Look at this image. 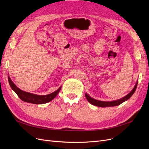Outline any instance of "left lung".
<instances>
[{
    "instance_id": "1",
    "label": "left lung",
    "mask_w": 149,
    "mask_h": 149,
    "mask_svg": "<svg viewBox=\"0 0 149 149\" xmlns=\"http://www.w3.org/2000/svg\"><path fill=\"white\" fill-rule=\"evenodd\" d=\"M137 83H138V82H137L136 86H135V87L132 89V91L130 92V93H129L127 95H126L123 98L120 99V100H116V101H110V102H107V101L106 102V101H101L96 100H94V99L89 96L86 93L85 94V96H86V97L87 100L88 101V102L89 103H91V104H93V105L96 106H98V107H110V106H118V105L120 104L123 103V102L128 100L132 96V94L134 93V92L136 91V88H137Z\"/></svg>"
}]
</instances>
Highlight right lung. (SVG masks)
Here are the masks:
<instances>
[{
  "instance_id": "add662e5",
  "label": "right lung",
  "mask_w": 149,
  "mask_h": 149,
  "mask_svg": "<svg viewBox=\"0 0 149 149\" xmlns=\"http://www.w3.org/2000/svg\"><path fill=\"white\" fill-rule=\"evenodd\" d=\"M8 79L10 87L13 91L16 93L17 96L20 97L21 100L26 102L35 104H42L47 103L49 101H51L56 96V95L58 94V93L60 92L61 88V87H60L58 90H56V91L53 92V93L47 94V95L39 96L22 91V90L20 89L19 88H17L16 86V85L12 81V80L10 79L9 76L8 77Z\"/></svg>"
}]
</instances>
